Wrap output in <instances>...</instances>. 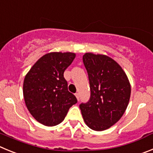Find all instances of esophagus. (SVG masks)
I'll return each instance as SVG.
<instances>
[{
    "label": "esophagus",
    "instance_id": "34e87169",
    "mask_svg": "<svg viewBox=\"0 0 153 153\" xmlns=\"http://www.w3.org/2000/svg\"><path fill=\"white\" fill-rule=\"evenodd\" d=\"M75 97H77V99H78V100H79V94H78V93L75 94Z\"/></svg>",
    "mask_w": 153,
    "mask_h": 153
}]
</instances>
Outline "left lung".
I'll use <instances>...</instances> for the list:
<instances>
[{"label":"left lung","instance_id":"1","mask_svg":"<svg viewBox=\"0 0 153 153\" xmlns=\"http://www.w3.org/2000/svg\"><path fill=\"white\" fill-rule=\"evenodd\" d=\"M83 62L91 97L79 107L87 126L96 131L105 130L124 114L131 93L130 82L120 65L108 56L88 53L83 56Z\"/></svg>","mask_w":153,"mask_h":153}]
</instances>
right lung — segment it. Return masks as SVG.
<instances>
[{
	"instance_id": "right-lung-1",
	"label": "right lung",
	"mask_w": 153,
	"mask_h": 153,
	"mask_svg": "<svg viewBox=\"0 0 153 153\" xmlns=\"http://www.w3.org/2000/svg\"><path fill=\"white\" fill-rule=\"evenodd\" d=\"M75 58L72 53L44 55L30 68L23 82L27 109L42 124L53 126L64 120L68 110L78 102L68 91L64 71Z\"/></svg>"
}]
</instances>
